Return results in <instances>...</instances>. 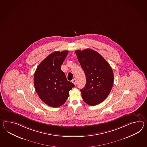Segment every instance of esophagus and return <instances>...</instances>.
Here are the masks:
<instances>
[{"mask_svg": "<svg viewBox=\"0 0 147 147\" xmlns=\"http://www.w3.org/2000/svg\"><path fill=\"white\" fill-rule=\"evenodd\" d=\"M72 83H73L74 84H76V79H73V80L72 81Z\"/></svg>", "mask_w": 147, "mask_h": 147, "instance_id": "34e87169", "label": "esophagus"}]
</instances>
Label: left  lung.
Returning a JSON list of instances; mask_svg holds the SVG:
<instances>
[{"instance_id": "8db88e82", "label": "left lung", "mask_w": 147, "mask_h": 147, "mask_svg": "<svg viewBox=\"0 0 147 147\" xmlns=\"http://www.w3.org/2000/svg\"><path fill=\"white\" fill-rule=\"evenodd\" d=\"M86 77V84L80 90L83 101L95 106L106 99L114 83L111 66L101 55L91 49L75 51Z\"/></svg>"}]
</instances>
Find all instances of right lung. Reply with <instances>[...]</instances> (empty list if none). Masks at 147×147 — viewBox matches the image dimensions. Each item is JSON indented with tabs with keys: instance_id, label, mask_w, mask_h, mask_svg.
I'll return each instance as SVG.
<instances>
[{
	"instance_id": "obj_1",
	"label": "right lung",
	"mask_w": 147,
	"mask_h": 147,
	"mask_svg": "<svg viewBox=\"0 0 147 147\" xmlns=\"http://www.w3.org/2000/svg\"><path fill=\"white\" fill-rule=\"evenodd\" d=\"M68 51H55L48 55L36 69L34 84L40 98L47 105L58 107L68 98L74 84L67 80L61 65Z\"/></svg>"
}]
</instances>
